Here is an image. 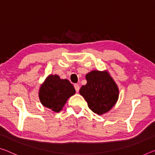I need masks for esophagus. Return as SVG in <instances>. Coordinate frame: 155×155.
I'll list each match as a JSON object with an SVG mask.
<instances>
[{
  "label": "esophagus",
  "mask_w": 155,
  "mask_h": 155,
  "mask_svg": "<svg viewBox=\"0 0 155 155\" xmlns=\"http://www.w3.org/2000/svg\"><path fill=\"white\" fill-rule=\"evenodd\" d=\"M74 87H75V91H76V92H78L79 91V90H80V85L78 84H75V85H74Z\"/></svg>",
  "instance_id": "34e87169"
}]
</instances>
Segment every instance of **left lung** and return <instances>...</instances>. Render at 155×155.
Segmentation results:
<instances>
[{
  "mask_svg": "<svg viewBox=\"0 0 155 155\" xmlns=\"http://www.w3.org/2000/svg\"><path fill=\"white\" fill-rule=\"evenodd\" d=\"M87 84L80 88V94L88 107L98 115L108 112L115 105L119 96L117 84L107 71H92L86 75Z\"/></svg>",
  "mask_w": 155,
  "mask_h": 155,
  "instance_id": "left-lung-1",
  "label": "left lung"
}]
</instances>
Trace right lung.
Segmentation results:
<instances>
[{"label": "right lung", "mask_w": 155, "mask_h": 155, "mask_svg": "<svg viewBox=\"0 0 155 155\" xmlns=\"http://www.w3.org/2000/svg\"><path fill=\"white\" fill-rule=\"evenodd\" d=\"M75 94L74 87L68 80L61 79L58 75H49L40 86L39 98L43 106L59 112Z\"/></svg>", "instance_id": "1"}]
</instances>
